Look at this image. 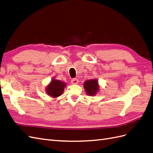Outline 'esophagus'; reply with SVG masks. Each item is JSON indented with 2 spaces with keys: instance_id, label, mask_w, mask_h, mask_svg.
Wrapping results in <instances>:
<instances>
[{
  "instance_id": "esophagus-1",
  "label": "esophagus",
  "mask_w": 153,
  "mask_h": 153,
  "mask_svg": "<svg viewBox=\"0 0 153 153\" xmlns=\"http://www.w3.org/2000/svg\"><path fill=\"white\" fill-rule=\"evenodd\" d=\"M71 83L74 85H77L78 83H79V80L76 79V78H74V79L71 80Z\"/></svg>"
}]
</instances>
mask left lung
<instances>
[{
    "instance_id": "obj_1",
    "label": "left lung",
    "mask_w": 153,
    "mask_h": 153,
    "mask_svg": "<svg viewBox=\"0 0 153 153\" xmlns=\"http://www.w3.org/2000/svg\"><path fill=\"white\" fill-rule=\"evenodd\" d=\"M84 88L88 95L94 96L98 91V83L96 79L86 81L84 83Z\"/></svg>"
}]
</instances>
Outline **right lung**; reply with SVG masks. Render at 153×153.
<instances>
[{
	"mask_svg": "<svg viewBox=\"0 0 153 153\" xmlns=\"http://www.w3.org/2000/svg\"><path fill=\"white\" fill-rule=\"evenodd\" d=\"M65 86V83L62 81L53 79L50 84H49L47 87L46 92L49 96H51L53 98L58 97L62 94Z\"/></svg>",
	"mask_w": 153,
	"mask_h": 153,
	"instance_id": "right-lung-1",
	"label": "right lung"
}]
</instances>
